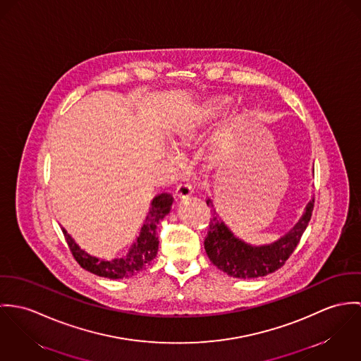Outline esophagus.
<instances>
[{
	"mask_svg": "<svg viewBox=\"0 0 361 361\" xmlns=\"http://www.w3.org/2000/svg\"><path fill=\"white\" fill-rule=\"evenodd\" d=\"M191 194H192L191 185L187 184V183H181V184L177 187L174 197H176V200H187L188 197H191Z\"/></svg>",
	"mask_w": 361,
	"mask_h": 361,
	"instance_id": "obj_1",
	"label": "esophagus"
}]
</instances>
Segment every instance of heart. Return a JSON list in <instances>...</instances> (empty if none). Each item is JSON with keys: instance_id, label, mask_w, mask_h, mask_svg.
Listing matches in <instances>:
<instances>
[{"instance_id": "obj_1", "label": "heart", "mask_w": 361, "mask_h": 361, "mask_svg": "<svg viewBox=\"0 0 361 361\" xmlns=\"http://www.w3.org/2000/svg\"><path fill=\"white\" fill-rule=\"evenodd\" d=\"M233 99L228 95H214L206 98L198 106L184 112L178 116L169 130L171 145L177 151L190 149L204 130L213 126L230 108ZM237 121H230L226 131L230 133Z\"/></svg>"}]
</instances>
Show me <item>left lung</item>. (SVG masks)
Segmentation results:
<instances>
[{
    "instance_id": "8db88e82",
    "label": "left lung",
    "mask_w": 361,
    "mask_h": 361,
    "mask_svg": "<svg viewBox=\"0 0 361 361\" xmlns=\"http://www.w3.org/2000/svg\"><path fill=\"white\" fill-rule=\"evenodd\" d=\"M206 203L212 209L210 228L204 240V250L210 262L230 277L246 280L264 277L285 264L309 226L314 198L307 202L303 214L288 233L264 245H252L240 240L216 212L213 200L209 198Z\"/></svg>"
}]
</instances>
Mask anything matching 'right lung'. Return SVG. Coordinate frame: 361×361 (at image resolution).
Instances as JSON below:
<instances>
[{
  "instance_id": "obj_1",
  "label": "right lung",
  "mask_w": 361,
  "mask_h": 361,
  "mask_svg": "<svg viewBox=\"0 0 361 361\" xmlns=\"http://www.w3.org/2000/svg\"><path fill=\"white\" fill-rule=\"evenodd\" d=\"M171 204L173 198L167 192L158 194L151 200L149 212L145 217L144 224L140 228L138 237H135V240L128 247V252L121 257L101 259L94 255H90L88 252L81 249L79 243L71 237V234H68V231L63 227L61 228L75 259L84 270L109 280H119L124 277L127 279L147 269L157 257L159 249L157 227L161 219L170 213Z\"/></svg>"
}]
</instances>
